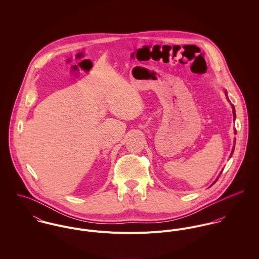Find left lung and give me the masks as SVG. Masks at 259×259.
Returning a JSON list of instances; mask_svg holds the SVG:
<instances>
[{"mask_svg":"<svg viewBox=\"0 0 259 259\" xmlns=\"http://www.w3.org/2000/svg\"><path fill=\"white\" fill-rule=\"evenodd\" d=\"M225 96H226V99L228 100V97H227V93L225 92ZM229 101V100H228ZM231 108H232V112H233V119H235V109H234V106L233 105H231ZM235 134H236V132H235ZM235 142V141H234ZM233 151H234V146H233V149H232V151H231V155H232V153H233ZM217 182V181H215Z\"/></svg>","mask_w":259,"mask_h":259,"instance_id":"8db88e82","label":"left lung"}]
</instances>
